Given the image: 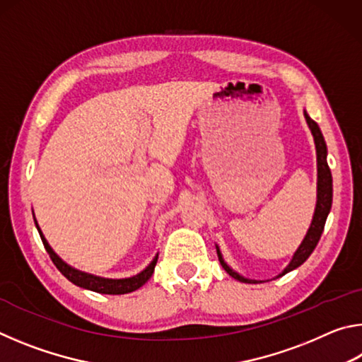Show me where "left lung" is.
Masks as SVG:
<instances>
[{
  "label": "left lung",
  "mask_w": 362,
  "mask_h": 362,
  "mask_svg": "<svg viewBox=\"0 0 362 362\" xmlns=\"http://www.w3.org/2000/svg\"><path fill=\"white\" fill-rule=\"evenodd\" d=\"M305 118H306V122H308L311 134H313V137H315L316 155H317V201H316V211H315V216H313V222H311V225H310V230H308V233H306L303 243L300 244V247L297 249V252L293 254L291 263L287 265L284 272L279 274V276H283V274L292 272L293 268L300 267L311 255V252L315 250L316 244H317V241H320V238L322 235L324 225H326V218H327L329 212H330V207H332V174H330L327 158H326L327 156V146H326V142H324V137L321 134L320 126H317L316 122L310 118L308 113H306V112H305ZM217 255H218L220 265L223 267L225 272L228 273L231 278L241 281V283H252V284L257 283V281L243 278L241 274L233 272V269L223 262L222 254H220L218 249H217Z\"/></svg>",
  "instance_id": "8db88e82"
}]
</instances>
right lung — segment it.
Returning a JSON list of instances; mask_svg holds the SVG:
<instances>
[{
    "label": "right lung",
    "instance_id": "obj_1",
    "mask_svg": "<svg viewBox=\"0 0 362 362\" xmlns=\"http://www.w3.org/2000/svg\"><path fill=\"white\" fill-rule=\"evenodd\" d=\"M35 225L36 228L40 231V236H41V241L45 244V249L47 250L49 257H51V260L54 265L57 267V269L60 273L64 274V276L71 281L73 284H76L79 287H84V289H89V291H94V292H99V293H110V296H121V293H129L137 291L139 287H142L146 281L151 278L153 272H155V267H156V262H158V255L153 259V262L150 263L148 267H146L142 273L136 274V276L132 278H126V279H105V278H99V276H94V274H88V273H83L79 272V269L71 268L70 265H66V263L60 259V257L54 252L49 246L46 238L42 236V233L40 230L38 223H36L35 220Z\"/></svg>",
    "mask_w": 362,
    "mask_h": 362
}]
</instances>
